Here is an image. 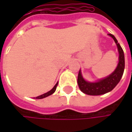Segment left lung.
I'll return each instance as SVG.
<instances>
[{"label": "left lung", "mask_w": 132, "mask_h": 132, "mask_svg": "<svg viewBox=\"0 0 132 132\" xmlns=\"http://www.w3.org/2000/svg\"><path fill=\"white\" fill-rule=\"evenodd\" d=\"M110 37L113 38L115 40L118 50L119 53V64L116 70L108 77L101 79L98 82H86L82 76L81 72L79 70L78 74V79H77V83L79 85V87L80 90L85 94L89 95H99L105 93L112 91L119 82L121 80V78L124 72L125 69V56L122 48L121 47L120 44L118 43V40L112 34H109Z\"/></svg>", "instance_id": "1"}]
</instances>
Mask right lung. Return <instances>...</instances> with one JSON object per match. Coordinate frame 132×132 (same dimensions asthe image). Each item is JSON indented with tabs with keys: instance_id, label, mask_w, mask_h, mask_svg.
Instances as JSON below:
<instances>
[{
	"instance_id": "right-lung-1",
	"label": "right lung",
	"mask_w": 132,
	"mask_h": 132,
	"mask_svg": "<svg viewBox=\"0 0 132 132\" xmlns=\"http://www.w3.org/2000/svg\"><path fill=\"white\" fill-rule=\"evenodd\" d=\"M57 85H58V82L54 86V87H53L50 91H49V92H46V93H44V94H43V95H39V96L36 97V98H37V99H40V98H46V97H47V96H49V95H52L53 92L56 91V89Z\"/></svg>"
}]
</instances>
